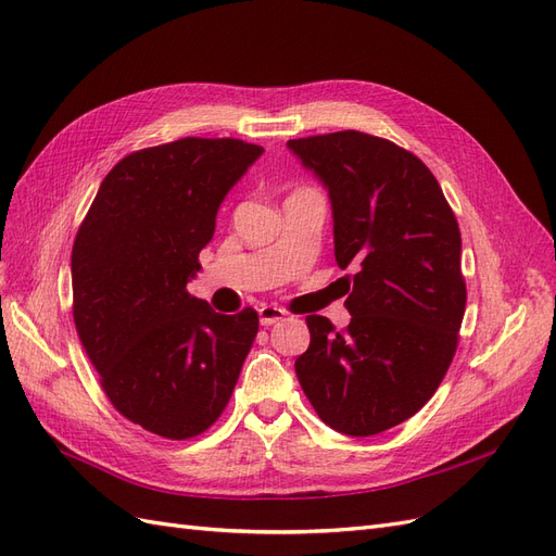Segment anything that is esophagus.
Segmentation results:
<instances>
[{"label": "esophagus", "mask_w": 556, "mask_h": 556, "mask_svg": "<svg viewBox=\"0 0 556 556\" xmlns=\"http://www.w3.org/2000/svg\"><path fill=\"white\" fill-rule=\"evenodd\" d=\"M257 313H260V325L262 327H271V325L280 323V319H285V315H288L278 306H262Z\"/></svg>", "instance_id": "34e87169"}]
</instances>
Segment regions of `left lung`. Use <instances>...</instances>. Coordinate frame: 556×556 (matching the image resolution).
Instances as JSON below:
<instances>
[{
	"mask_svg": "<svg viewBox=\"0 0 556 556\" xmlns=\"http://www.w3.org/2000/svg\"><path fill=\"white\" fill-rule=\"evenodd\" d=\"M288 148L329 192L336 262L357 266L348 329L308 315L311 345L294 371L325 425L374 435L425 406L457 350L466 308L457 217L425 162L392 141L348 129Z\"/></svg>",
	"mask_w": 556,
	"mask_h": 556,
	"instance_id": "left-lung-1",
	"label": "left lung"
}]
</instances>
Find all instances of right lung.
Masks as SVG:
<instances>
[{"instance_id":"right-lung-1","label":"right lung","mask_w":556,"mask_h":556,"mask_svg":"<svg viewBox=\"0 0 556 556\" xmlns=\"http://www.w3.org/2000/svg\"><path fill=\"white\" fill-rule=\"evenodd\" d=\"M262 146L178 139L117 162L72 250L74 323L117 413L172 441L223 415L260 319L188 292L215 215Z\"/></svg>"}]
</instances>
